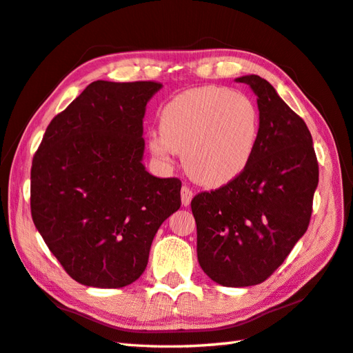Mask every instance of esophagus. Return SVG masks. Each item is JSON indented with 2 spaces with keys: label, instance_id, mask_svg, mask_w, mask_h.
<instances>
[{
  "label": "esophagus",
  "instance_id": "esophagus-1",
  "mask_svg": "<svg viewBox=\"0 0 353 353\" xmlns=\"http://www.w3.org/2000/svg\"><path fill=\"white\" fill-rule=\"evenodd\" d=\"M181 197H182V205H183V206H190L191 200H192V197H194V192L190 190V186H186V185L182 186Z\"/></svg>",
  "mask_w": 353,
  "mask_h": 353
}]
</instances>
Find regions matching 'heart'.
I'll use <instances>...</instances> for the list:
<instances>
[{"instance_id": "heart-1", "label": "heart", "mask_w": 353, "mask_h": 353, "mask_svg": "<svg viewBox=\"0 0 353 353\" xmlns=\"http://www.w3.org/2000/svg\"><path fill=\"white\" fill-rule=\"evenodd\" d=\"M159 129L148 134V148L157 161L170 165L182 152L183 167L194 181L221 186L249 167L259 139V112L244 94L200 86L165 104Z\"/></svg>"}]
</instances>
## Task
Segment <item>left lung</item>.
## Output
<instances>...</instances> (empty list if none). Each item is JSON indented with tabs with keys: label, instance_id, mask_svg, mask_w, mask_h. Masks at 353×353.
<instances>
[{
	"label": "left lung",
	"instance_id": "8db88e82",
	"mask_svg": "<svg viewBox=\"0 0 353 353\" xmlns=\"http://www.w3.org/2000/svg\"><path fill=\"white\" fill-rule=\"evenodd\" d=\"M259 139L241 176L191 201L201 270L223 287H250L274 273L308 229L319 162L303 119L259 76Z\"/></svg>",
	"mask_w": 353,
	"mask_h": 353
}]
</instances>
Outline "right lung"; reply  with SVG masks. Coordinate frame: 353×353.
<instances>
[{"label":"right lung","mask_w":353,"mask_h":353,"mask_svg":"<svg viewBox=\"0 0 353 353\" xmlns=\"http://www.w3.org/2000/svg\"><path fill=\"white\" fill-rule=\"evenodd\" d=\"M157 81H92L51 119L33 157L30 208L45 244L74 281L121 288L144 273L182 182L142 163V119Z\"/></svg>","instance_id":"1"}]
</instances>
